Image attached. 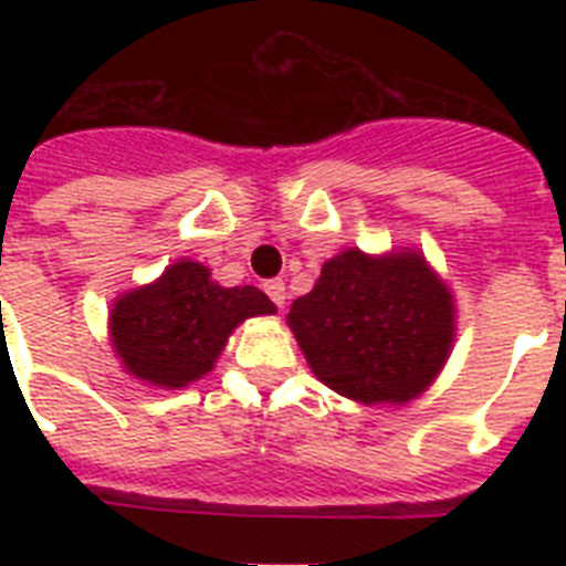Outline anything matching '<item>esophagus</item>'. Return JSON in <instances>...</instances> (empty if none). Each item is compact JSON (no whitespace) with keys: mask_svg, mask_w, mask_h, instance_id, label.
I'll return each instance as SVG.
<instances>
[{"mask_svg":"<svg viewBox=\"0 0 566 566\" xmlns=\"http://www.w3.org/2000/svg\"><path fill=\"white\" fill-rule=\"evenodd\" d=\"M263 292L269 294V300H272L274 306H283V303H286V283L280 277L266 280V283H263Z\"/></svg>","mask_w":566,"mask_h":566,"instance_id":"esophagus-1","label":"esophagus"}]
</instances>
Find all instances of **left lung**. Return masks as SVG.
Wrapping results in <instances>:
<instances>
[{
    "label": "left lung",
    "instance_id": "obj_1",
    "mask_svg": "<svg viewBox=\"0 0 566 566\" xmlns=\"http://www.w3.org/2000/svg\"><path fill=\"white\" fill-rule=\"evenodd\" d=\"M289 326L332 391L365 405L408 402L448 359L453 300L419 254L348 249L294 300Z\"/></svg>",
    "mask_w": 566,
    "mask_h": 566
}]
</instances>
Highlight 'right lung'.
I'll use <instances>...</instances> for the list:
<instances>
[{
  "mask_svg": "<svg viewBox=\"0 0 566 566\" xmlns=\"http://www.w3.org/2000/svg\"><path fill=\"white\" fill-rule=\"evenodd\" d=\"M272 312L260 289H223L209 280L207 266L178 260L155 283L115 303L109 332L129 374L184 388L212 368L238 323Z\"/></svg>",
  "mask_w": 566,
  "mask_h": 566,
  "instance_id": "add662e5",
  "label": "right lung"
}]
</instances>
